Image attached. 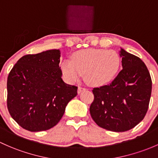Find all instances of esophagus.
Masks as SVG:
<instances>
[{"mask_svg": "<svg viewBox=\"0 0 158 158\" xmlns=\"http://www.w3.org/2000/svg\"><path fill=\"white\" fill-rule=\"evenodd\" d=\"M86 88H85V87H82V86H79V88H78V90H77V92H78V93H81L82 92V91H85V90H86Z\"/></svg>", "mask_w": 158, "mask_h": 158, "instance_id": "obj_1", "label": "esophagus"}]
</instances>
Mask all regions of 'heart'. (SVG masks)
I'll use <instances>...</instances> for the list:
<instances>
[{"instance_id": "1", "label": "heart", "mask_w": 158, "mask_h": 158, "mask_svg": "<svg viewBox=\"0 0 158 158\" xmlns=\"http://www.w3.org/2000/svg\"><path fill=\"white\" fill-rule=\"evenodd\" d=\"M73 61L65 60L61 64L64 77L69 82L79 80L85 73V80L93 86L112 80L119 70L120 56L114 50L90 48L74 53Z\"/></svg>"}]
</instances>
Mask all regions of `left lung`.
I'll return each mask as SVG.
<instances>
[{
    "label": "left lung",
    "mask_w": 158,
    "mask_h": 158,
    "mask_svg": "<svg viewBox=\"0 0 158 158\" xmlns=\"http://www.w3.org/2000/svg\"><path fill=\"white\" fill-rule=\"evenodd\" d=\"M123 69L107 85L93 89L90 114L98 126L113 132L132 129L145 117L152 94L150 73L139 57L121 49Z\"/></svg>",
    "instance_id": "left-lung-1"
}]
</instances>
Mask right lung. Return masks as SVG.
I'll use <instances>...</instances> for the list:
<instances>
[{
  "label": "right lung",
  "instance_id": "1",
  "mask_svg": "<svg viewBox=\"0 0 158 158\" xmlns=\"http://www.w3.org/2000/svg\"><path fill=\"white\" fill-rule=\"evenodd\" d=\"M59 50L23 56L8 75L7 108L12 118L31 132L50 129L58 123L78 87L61 79Z\"/></svg>",
  "mask_w": 158,
  "mask_h": 158
}]
</instances>
